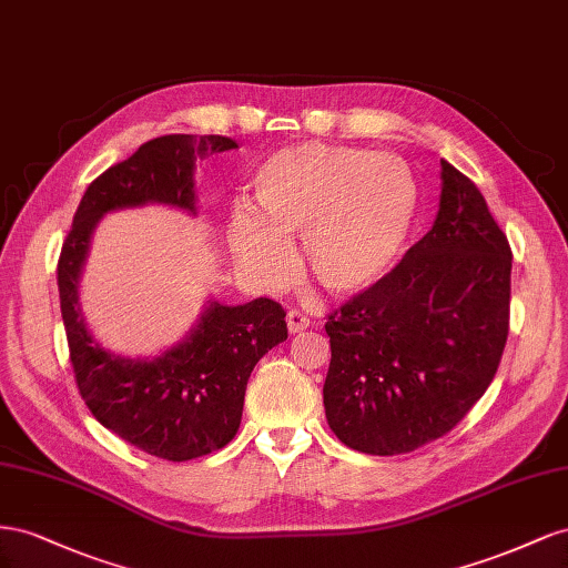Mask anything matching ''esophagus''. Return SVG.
<instances>
[{
  "label": "esophagus",
  "mask_w": 568,
  "mask_h": 568,
  "mask_svg": "<svg viewBox=\"0 0 568 568\" xmlns=\"http://www.w3.org/2000/svg\"><path fill=\"white\" fill-rule=\"evenodd\" d=\"M285 321H287V331L293 333V335L310 328V318H306V316H304V314H300V312H287Z\"/></svg>",
  "instance_id": "34e87169"
}]
</instances>
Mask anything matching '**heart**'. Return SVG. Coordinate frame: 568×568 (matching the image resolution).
Here are the masks:
<instances>
[{
    "label": "heart",
    "mask_w": 568,
    "mask_h": 568,
    "mask_svg": "<svg viewBox=\"0 0 568 568\" xmlns=\"http://www.w3.org/2000/svg\"><path fill=\"white\" fill-rule=\"evenodd\" d=\"M254 192L258 214L237 209L231 223L237 262L281 287L295 271L290 240H302L306 271L343 297L395 266L418 204L414 175L397 156L318 142L275 152Z\"/></svg>",
    "instance_id": "heart-1"
}]
</instances>
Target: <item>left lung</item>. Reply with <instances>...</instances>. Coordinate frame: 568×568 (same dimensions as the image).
Wrapping results in <instances>:
<instances>
[{"label":"left lung","mask_w":568,"mask_h":568,"mask_svg":"<svg viewBox=\"0 0 568 568\" xmlns=\"http://www.w3.org/2000/svg\"><path fill=\"white\" fill-rule=\"evenodd\" d=\"M440 166L433 229L326 316V418L364 455H407L447 435L488 390L507 345L509 240L471 178Z\"/></svg>","instance_id":"left-lung-1"}]
</instances>
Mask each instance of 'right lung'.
I'll return each mask as SVG.
<instances>
[{
  "label": "right lung",
  "instance_id": "add662e5",
  "mask_svg": "<svg viewBox=\"0 0 568 568\" xmlns=\"http://www.w3.org/2000/svg\"><path fill=\"white\" fill-rule=\"evenodd\" d=\"M235 148L237 142L223 135L144 142L88 185L57 264L61 318L80 397L104 428L166 462L212 455L233 440L250 374L287 337L283 306L268 297L237 306L212 302L181 345L152 362H135L94 343L78 306V278L90 235L106 212L148 202L194 212V161Z\"/></svg>",
  "mask_w": 568,
  "mask_h": 568
}]
</instances>
